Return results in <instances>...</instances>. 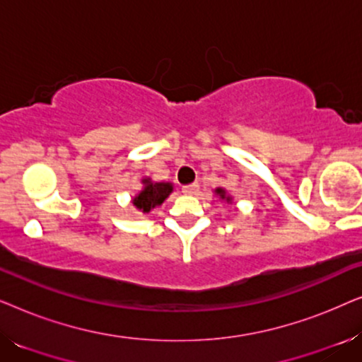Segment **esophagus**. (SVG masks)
I'll use <instances>...</instances> for the list:
<instances>
[{"label":"esophagus","mask_w":362,"mask_h":362,"mask_svg":"<svg viewBox=\"0 0 362 362\" xmlns=\"http://www.w3.org/2000/svg\"><path fill=\"white\" fill-rule=\"evenodd\" d=\"M181 191L187 196L197 194V192H199V185H197V182H192V185H186V186L181 187Z\"/></svg>","instance_id":"obj_1"}]
</instances>
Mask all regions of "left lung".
I'll use <instances>...</instances> for the list:
<instances>
[{
  "mask_svg": "<svg viewBox=\"0 0 362 362\" xmlns=\"http://www.w3.org/2000/svg\"><path fill=\"white\" fill-rule=\"evenodd\" d=\"M216 192H217V194H219V196L222 197V199H226V201H230V197H226V192H224V189H221V187H219V189H216Z\"/></svg>",
  "mask_w": 362,
  "mask_h": 362,
  "instance_id": "left-lung-1",
  "label": "left lung"
}]
</instances>
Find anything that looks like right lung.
I'll use <instances>...</instances> for the list:
<instances>
[{
    "label": "right lung",
    "instance_id": "1",
    "mask_svg": "<svg viewBox=\"0 0 362 362\" xmlns=\"http://www.w3.org/2000/svg\"><path fill=\"white\" fill-rule=\"evenodd\" d=\"M143 182L145 189L133 199V204L143 212H150L155 206H160L173 191L170 182H151L150 180H143Z\"/></svg>",
    "mask_w": 362,
    "mask_h": 362
}]
</instances>
